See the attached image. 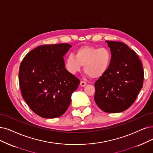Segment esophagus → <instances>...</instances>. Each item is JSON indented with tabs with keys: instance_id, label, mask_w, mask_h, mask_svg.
Masks as SVG:
<instances>
[{
	"instance_id": "1",
	"label": "esophagus",
	"mask_w": 153,
	"mask_h": 153,
	"mask_svg": "<svg viewBox=\"0 0 153 153\" xmlns=\"http://www.w3.org/2000/svg\"><path fill=\"white\" fill-rule=\"evenodd\" d=\"M80 85H81L82 87L85 86L86 85V82H84V81H81V82H80Z\"/></svg>"
}]
</instances>
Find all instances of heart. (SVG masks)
<instances>
[{"mask_svg":"<svg viewBox=\"0 0 153 153\" xmlns=\"http://www.w3.org/2000/svg\"><path fill=\"white\" fill-rule=\"evenodd\" d=\"M111 60V53L108 48L86 45L77 48L75 55H68L64 64L67 72L72 75L79 72L84 65V71L88 76L97 79L108 71Z\"/></svg>","mask_w":153,"mask_h":153,"instance_id":"1","label":"heart"}]
</instances>
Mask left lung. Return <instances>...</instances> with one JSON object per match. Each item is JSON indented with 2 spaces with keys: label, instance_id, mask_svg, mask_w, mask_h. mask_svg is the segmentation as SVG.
Wrapping results in <instances>:
<instances>
[{
  "label": "left lung",
  "instance_id": "left-lung-1",
  "mask_svg": "<svg viewBox=\"0 0 153 153\" xmlns=\"http://www.w3.org/2000/svg\"><path fill=\"white\" fill-rule=\"evenodd\" d=\"M112 56L111 65L95 82L94 101L106 113L127 110L143 86L144 70L138 55L127 45L106 41Z\"/></svg>",
  "mask_w": 153,
  "mask_h": 153
}]
</instances>
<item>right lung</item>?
<instances>
[{"mask_svg": "<svg viewBox=\"0 0 153 153\" xmlns=\"http://www.w3.org/2000/svg\"><path fill=\"white\" fill-rule=\"evenodd\" d=\"M71 45H43L27 53L19 71L22 97L30 109L45 118L63 115L80 80L65 68L63 56Z\"/></svg>", "mask_w": 153, "mask_h": 153, "instance_id": "right-lung-1", "label": "right lung"}]
</instances>
